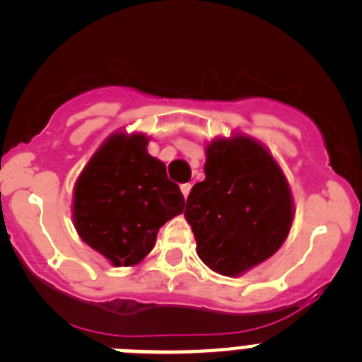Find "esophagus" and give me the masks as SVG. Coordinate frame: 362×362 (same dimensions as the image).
Wrapping results in <instances>:
<instances>
[{"instance_id": "34e87169", "label": "esophagus", "mask_w": 362, "mask_h": 362, "mask_svg": "<svg viewBox=\"0 0 362 362\" xmlns=\"http://www.w3.org/2000/svg\"><path fill=\"white\" fill-rule=\"evenodd\" d=\"M190 190H192V185H190V183L181 185V194H183V196H185V199H187V197H188V194H190Z\"/></svg>"}]
</instances>
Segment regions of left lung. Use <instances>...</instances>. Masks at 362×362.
I'll list each match as a JSON object with an SVG mask.
<instances>
[{
  "instance_id": "1",
  "label": "left lung",
  "mask_w": 362,
  "mask_h": 362,
  "mask_svg": "<svg viewBox=\"0 0 362 362\" xmlns=\"http://www.w3.org/2000/svg\"><path fill=\"white\" fill-rule=\"evenodd\" d=\"M204 153L206 177L192 187L185 217L201 261L221 276H243L288 238L292 190L279 163L254 137H216Z\"/></svg>"
}]
</instances>
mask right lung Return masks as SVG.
<instances>
[{
  "instance_id": "1",
  "label": "right lung",
  "mask_w": 362,
  "mask_h": 362,
  "mask_svg": "<svg viewBox=\"0 0 362 362\" xmlns=\"http://www.w3.org/2000/svg\"><path fill=\"white\" fill-rule=\"evenodd\" d=\"M145 134L108 136L74 185L72 221L86 245L112 267L141 263L166 221L185 209V197L166 177V166L146 150Z\"/></svg>"
}]
</instances>
